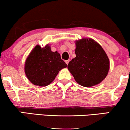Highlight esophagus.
<instances>
[{"instance_id": "1", "label": "esophagus", "mask_w": 130, "mask_h": 130, "mask_svg": "<svg viewBox=\"0 0 130 130\" xmlns=\"http://www.w3.org/2000/svg\"><path fill=\"white\" fill-rule=\"evenodd\" d=\"M69 62H70V60H65V63H66L67 65H68V63H69Z\"/></svg>"}]
</instances>
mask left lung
Segmentation results:
<instances>
[{
    "label": "left lung",
    "mask_w": 130,
    "mask_h": 130,
    "mask_svg": "<svg viewBox=\"0 0 130 130\" xmlns=\"http://www.w3.org/2000/svg\"><path fill=\"white\" fill-rule=\"evenodd\" d=\"M76 57L68 65V69L80 86L90 87L103 80L109 70V60L103 47L92 38L75 41Z\"/></svg>",
    "instance_id": "left-lung-1"
}]
</instances>
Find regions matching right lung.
Masks as SVG:
<instances>
[{
	"instance_id": "1",
	"label": "right lung",
	"mask_w": 130,
	"mask_h": 130,
	"mask_svg": "<svg viewBox=\"0 0 130 130\" xmlns=\"http://www.w3.org/2000/svg\"><path fill=\"white\" fill-rule=\"evenodd\" d=\"M67 65L57 51L53 52L49 44L43 47L36 45L27 57L24 71L27 79L35 86H48L59 71Z\"/></svg>"
}]
</instances>
